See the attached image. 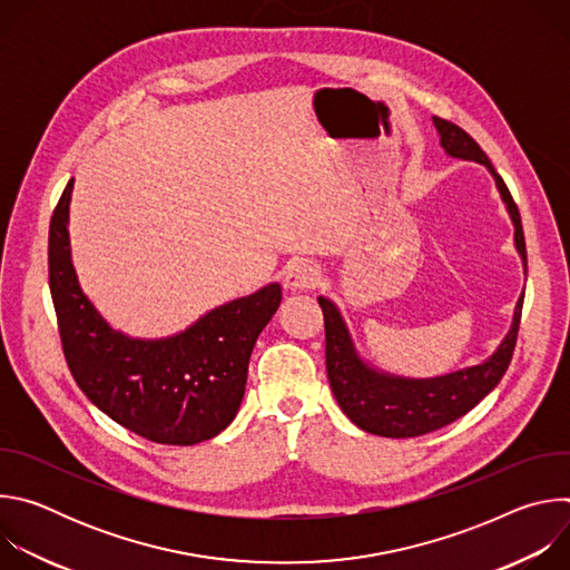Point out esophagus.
I'll list each match as a JSON object with an SVG mask.
<instances>
[{
    "label": "esophagus",
    "mask_w": 570,
    "mask_h": 570,
    "mask_svg": "<svg viewBox=\"0 0 570 570\" xmlns=\"http://www.w3.org/2000/svg\"><path fill=\"white\" fill-rule=\"evenodd\" d=\"M320 284V271L311 262H295L284 273V286L288 291H308Z\"/></svg>",
    "instance_id": "obj_1"
}]
</instances>
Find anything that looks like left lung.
Wrapping results in <instances>:
<instances>
[{
	"label": "left lung",
	"instance_id": "obj_1",
	"mask_svg": "<svg viewBox=\"0 0 570 570\" xmlns=\"http://www.w3.org/2000/svg\"><path fill=\"white\" fill-rule=\"evenodd\" d=\"M433 124L440 132V144L451 157L473 159L478 165L487 167L497 180L503 203L514 223V243L523 259V268L528 275V255H525V236L521 225L519 207L497 174L490 157L478 146V141L464 132L460 126L433 117ZM324 315V343H327V376L332 392L341 405V411L363 431L381 438H417L433 433L462 415H466L475 403H480L490 394L499 381L503 379L519 336V322L523 308V295L517 302L514 320L508 336L499 345V350L482 361L480 365L464 367L435 379H405L379 372L363 363L358 356L347 324L336 308V304L327 297H317Z\"/></svg>",
	"mask_w": 570,
	"mask_h": 570
}]
</instances>
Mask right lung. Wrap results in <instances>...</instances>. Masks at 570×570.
Instances as JSON below:
<instances>
[{"label": "right lung", "instance_id": "1", "mask_svg": "<svg viewBox=\"0 0 570 570\" xmlns=\"http://www.w3.org/2000/svg\"><path fill=\"white\" fill-rule=\"evenodd\" d=\"M67 183L49 225V288L76 385L124 429L189 446L225 431L240 405L253 347L282 302V286L212 308L189 330L141 341L112 330L78 284L69 248Z\"/></svg>", "mask_w": 570, "mask_h": 570}]
</instances>
